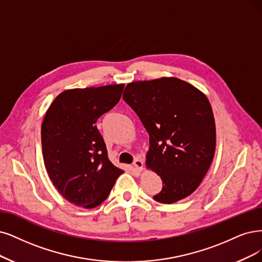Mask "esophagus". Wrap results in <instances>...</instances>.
<instances>
[{"mask_svg":"<svg viewBox=\"0 0 262 262\" xmlns=\"http://www.w3.org/2000/svg\"><path fill=\"white\" fill-rule=\"evenodd\" d=\"M134 167L136 170L138 171H141L142 168H143V162L141 159H136L134 161Z\"/></svg>","mask_w":262,"mask_h":262,"instance_id":"1","label":"esophagus"}]
</instances>
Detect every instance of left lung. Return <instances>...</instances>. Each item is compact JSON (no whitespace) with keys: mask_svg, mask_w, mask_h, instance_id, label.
Returning <instances> with one entry per match:
<instances>
[{"mask_svg":"<svg viewBox=\"0 0 262 262\" xmlns=\"http://www.w3.org/2000/svg\"><path fill=\"white\" fill-rule=\"evenodd\" d=\"M123 99L150 137L146 165L163 180L153 199L171 204L194 192L216 149L215 119L207 97L177 77L126 85Z\"/></svg>","mask_w":262,"mask_h":262,"instance_id":"1","label":"left lung"}]
</instances>
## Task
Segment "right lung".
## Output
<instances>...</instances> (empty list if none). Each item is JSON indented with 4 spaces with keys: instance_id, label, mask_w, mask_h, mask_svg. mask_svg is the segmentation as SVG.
<instances>
[{
    "instance_id": "obj_1",
    "label": "right lung",
    "mask_w": 262,
    "mask_h": 262,
    "mask_svg": "<svg viewBox=\"0 0 262 262\" xmlns=\"http://www.w3.org/2000/svg\"><path fill=\"white\" fill-rule=\"evenodd\" d=\"M124 84L74 89L56 97L44 116L42 151L53 185L72 204L94 208L124 171L110 162L96 123L121 99Z\"/></svg>"
}]
</instances>
